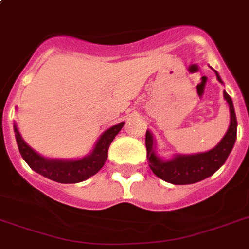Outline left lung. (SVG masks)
<instances>
[{"label": "left lung", "instance_id": "left-lung-1", "mask_svg": "<svg viewBox=\"0 0 249 249\" xmlns=\"http://www.w3.org/2000/svg\"><path fill=\"white\" fill-rule=\"evenodd\" d=\"M214 73L217 76V80L221 84H224L218 72L214 71ZM224 98L225 101L228 102L229 109H230V125L224 138L220 141V143L209 151L191 154V155L178 154V155H174L172 159L164 160L156 154V142L152 133L150 130L146 132L148 165L155 173V176L173 185H190V183H195V182L211 177L224 165L235 144L236 128H238L234 105H232L230 95L225 90Z\"/></svg>", "mask_w": 249, "mask_h": 249}]
</instances>
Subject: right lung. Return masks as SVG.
<instances>
[{
  "label": "right lung",
  "mask_w": 249,
  "mask_h": 249,
  "mask_svg": "<svg viewBox=\"0 0 249 249\" xmlns=\"http://www.w3.org/2000/svg\"><path fill=\"white\" fill-rule=\"evenodd\" d=\"M124 124L125 123L123 121L105 130L99 137V140L95 142L93 151L90 152L89 155L80 158V159L45 158L37 154L32 147H29L28 144L25 143V141L21 138L20 133L18 130L17 124H14V132H15L18 148L20 151L21 158L31 166V169L59 183H77V182L85 181L102 169V166L105 165L107 156H108L109 144L115 140V137L120 132Z\"/></svg>",
  "instance_id": "add662e5"
}]
</instances>
